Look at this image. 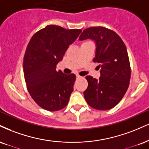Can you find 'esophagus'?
<instances>
[{
    "label": "esophagus",
    "mask_w": 149,
    "mask_h": 149,
    "mask_svg": "<svg viewBox=\"0 0 149 149\" xmlns=\"http://www.w3.org/2000/svg\"><path fill=\"white\" fill-rule=\"evenodd\" d=\"M76 78H81L82 77L80 76H79V75H76Z\"/></svg>",
    "instance_id": "obj_1"
}]
</instances>
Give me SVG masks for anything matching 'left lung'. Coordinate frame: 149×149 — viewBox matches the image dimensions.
<instances>
[{
    "label": "left lung",
    "instance_id": "left-lung-1",
    "mask_svg": "<svg viewBox=\"0 0 149 149\" xmlns=\"http://www.w3.org/2000/svg\"><path fill=\"white\" fill-rule=\"evenodd\" d=\"M87 39L96 42L94 62L99 64L101 77L98 80L86 77L88 87L84 97L96 110H110L122 99L130 84L131 71L126 47L115 32L101 26L84 30L79 40Z\"/></svg>",
    "mask_w": 149,
    "mask_h": 149
}]
</instances>
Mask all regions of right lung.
<instances>
[{
	"mask_svg": "<svg viewBox=\"0 0 149 149\" xmlns=\"http://www.w3.org/2000/svg\"><path fill=\"white\" fill-rule=\"evenodd\" d=\"M81 31L50 25L28 43L23 59L25 81L31 97L44 110L57 111L68 104L76 75L57 71L56 66Z\"/></svg>",
	"mask_w": 149,
	"mask_h": 149,
	"instance_id": "1",
	"label": "right lung"
}]
</instances>
